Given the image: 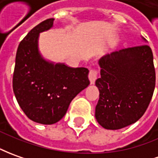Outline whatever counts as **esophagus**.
Here are the masks:
<instances>
[{
    "instance_id": "1",
    "label": "esophagus",
    "mask_w": 158,
    "mask_h": 158,
    "mask_svg": "<svg viewBox=\"0 0 158 158\" xmlns=\"http://www.w3.org/2000/svg\"><path fill=\"white\" fill-rule=\"evenodd\" d=\"M97 70L94 69H91L89 70V81L91 84H94V81H95L96 78H97Z\"/></svg>"
}]
</instances>
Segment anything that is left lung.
I'll return each instance as SVG.
<instances>
[{
    "label": "left lung",
    "mask_w": 158,
    "mask_h": 158,
    "mask_svg": "<svg viewBox=\"0 0 158 158\" xmlns=\"http://www.w3.org/2000/svg\"><path fill=\"white\" fill-rule=\"evenodd\" d=\"M99 65L101 78L95 81L100 91L95 107L98 123L105 129L118 130L138 121L156 85L151 47L143 44L112 52L102 56Z\"/></svg>",
    "instance_id": "obj_1"
}]
</instances>
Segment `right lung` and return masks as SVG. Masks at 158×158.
Here are the masks:
<instances>
[{"mask_svg":"<svg viewBox=\"0 0 158 158\" xmlns=\"http://www.w3.org/2000/svg\"><path fill=\"white\" fill-rule=\"evenodd\" d=\"M48 19L32 28L16 53L13 89L20 108L32 121L52 125L59 121L70 102L89 85V69L71 68L45 60L39 51V37L53 26Z\"/></svg>","mask_w":158,"mask_h":158,"instance_id":"right-lung-1","label":"right lung"}]
</instances>
